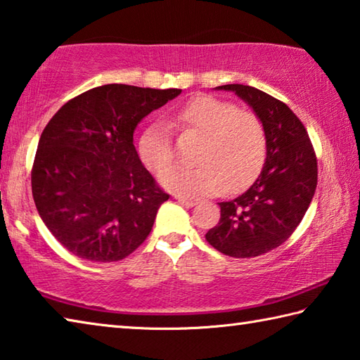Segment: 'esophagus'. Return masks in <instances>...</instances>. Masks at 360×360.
Segmentation results:
<instances>
[{
    "mask_svg": "<svg viewBox=\"0 0 360 360\" xmlns=\"http://www.w3.org/2000/svg\"><path fill=\"white\" fill-rule=\"evenodd\" d=\"M175 199L179 200V202L188 205V207H193V205H196V204L199 202V199H196V198H188V196H175Z\"/></svg>",
    "mask_w": 360,
    "mask_h": 360,
    "instance_id": "obj_1",
    "label": "esophagus"
}]
</instances>
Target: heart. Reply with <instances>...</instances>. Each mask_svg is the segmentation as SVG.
Here are the masks:
<instances>
[{"label": "heart", "mask_w": 360, "mask_h": 360, "mask_svg": "<svg viewBox=\"0 0 360 360\" xmlns=\"http://www.w3.org/2000/svg\"><path fill=\"white\" fill-rule=\"evenodd\" d=\"M172 123L202 137L198 167H172L161 176L166 190L185 196L232 191L261 172L267 156V136L261 118L236 104L213 96L188 101L174 113ZM145 167L161 174L174 161V145L166 124L156 123L139 141Z\"/></svg>", "instance_id": "heart-1"}]
</instances>
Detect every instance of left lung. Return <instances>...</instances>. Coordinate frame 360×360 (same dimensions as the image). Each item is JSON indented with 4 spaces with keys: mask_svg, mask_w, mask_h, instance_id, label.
Returning a JSON list of instances; mask_svg holds the SVG:
<instances>
[{
    "mask_svg": "<svg viewBox=\"0 0 360 360\" xmlns=\"http://www.w3.org/2000/svg\"><path fill=\"white\" fill-rule=\"evenodd\" d=\"M217 88L236 91L261 118L267 158L247 191L219 202L221 218L205 238L226 256H261L285 243L304 218L318 185L316 155L304 123L283 101L248 85Z\"/></svg>",
    "mask_w": 360,
    "mask_h": 360,
    "instance_id": "obj_1",
    "label": "left lung"
}]
</instances>
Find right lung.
Masks as SVG:
<instances>
[{
  "label": "right lung",
  "instance_id": "right-lung-1",
  "mask_svg": "<svg viewBox=\"0 0 360 360\" xmlns=\"http://www.w3.org/2000/svg\"><path fill=\"white\" fill-rule=\"evenodd\" d=\"M180 93L96 86L68 101L44 128L31 190L44 224L72 255L120 261L148 237L169 194L139 160L132 134L143 117Z\"/></svg>",
  "mask_w": 360,
  "mask_h": 360
}]
</instances>
